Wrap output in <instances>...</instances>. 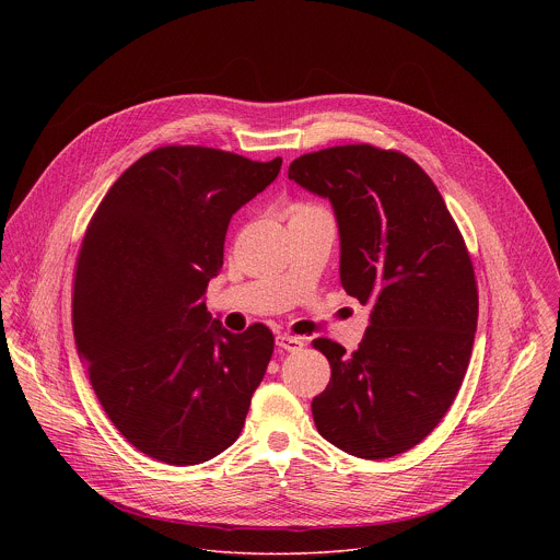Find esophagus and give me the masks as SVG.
I'll return each instance as SVG.
<instances>
[{
  "mask_svg": "<svg viewBox=\"0 0 560 560\" xmlns=\"http://www.w3.org/2000/svg\"><path fill=\"white\" fill-rule=\"evenodd\" d=\"M277 346L285 352H299L303 348V339L299 337H290V335H279L277 337Z\"/></svg>",
  "mask_w": 560,
  "mask_h": 560,
  "instance_id": "esophagus-1",
  "label": "esophagus"
}]
</instances>
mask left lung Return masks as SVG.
Instances as JSON below:
<instances>
[{
  "instance_id": "1",
  "label": "left lung",
  "mask_w": 560,
  "mask_h": 560,
  "mask_svg": "<svg viewBox=\"0 0 560 560\" xmlns=\"http://www.w3.org/2000/svg\"><path fill=\"white\" fill-rule=\"evenodd\" d=\"M288 177L330 199L341 285L372 303L352 354L312 341L332 372L312 401L314 425L359 458L408 452L441 423L471 357L478 290L465 238L425 171L398 150L332 145L294 159Z\"/></svg>"
}]
</instances>
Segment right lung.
I'll use <instances>...</instances> for the list:
<instances>
[{
  "mask_svg": "<svg viewBox=\"0 0 560 560\" xmlns=\"http://www.w3.org/2000/svg\"><path fill=\"white\" fill-rule=\"evenodd\" d=\"M281 156L253 162L206 145H162L97 206L74 264L72 330L91 385L121 436L150 458L197 465L242 434L275 337L242 335L206 307L230 217L266 190Z\"/></svg>",
  "mask_w": 560,
  "mask_h": 560,
  "instance_id": "add662e5",
  "label": "right lung"
}]
</instances>
